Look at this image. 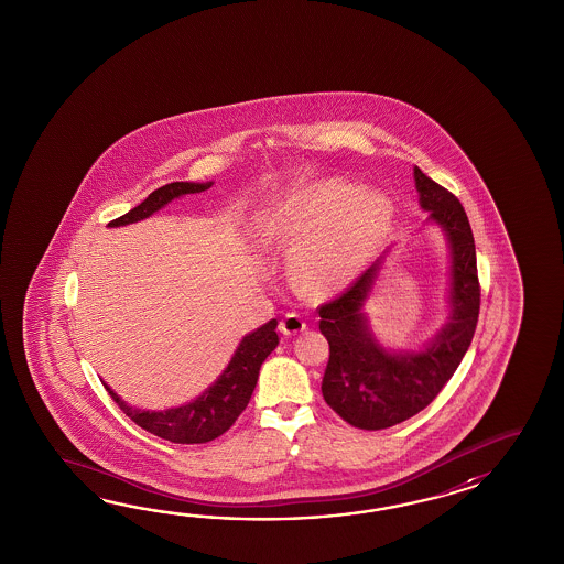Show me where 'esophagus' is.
Wrapping results in <instances>:
<instances>
[{"label":"esophagus","instance_id":"obj_1","mask_svg":"<svg viewBox=\"0 0 564 564\" xmlns=\"http://www.w3.org/2000/svg\"><path fill=\"white\" fill-rule=\"evenodd\" d=\"M304 328H306V321H304L300 314H296V312H288L286 316L280 321L282 335H299Z\"/></svg>","mask_w":564,"mask_h":564}]
</instances>
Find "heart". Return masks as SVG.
<instances>
[{"label":"heart","mask_w":564,"mask_h":564,"mask_svg":"<svg viewBox=\"0 0 564 564\" xmlns=\"http://www.w3.org/2000/svg\"><path fill=\"white\" fill-rule=\"evenodd\" d=\"M393 205L381 192L343 180H324L296 193L274 214L280 238L294 256V276L304 290L333 294L359 276L383 240Z\"/></svg>","instance_id":"1"}]
</instances>
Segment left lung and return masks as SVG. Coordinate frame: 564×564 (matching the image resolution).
<instances>
[{
  "instance_id": "8db88e82",
  "label": "left lung",
  "mask_w": 564,
  "mask_h": 564,
  "mask_svg": "<svg viewBox=\"0 0 564 564\" xmlns=\"http://www.w3.org/2000/svg\"><path fill=\"white\" fill-rule=\"evenodd\" d=\"M420 204L442 226L452 253L449 318L423 350L381 347L362 314L381 260L321 308V333L330 357L323 377L324 401L359 430H387L427 408L452 379L476 333L479 314L476 243L468 216L454 193L413 169Z\"/></svg>"
}]
</instances>
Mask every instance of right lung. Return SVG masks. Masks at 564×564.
Listing matches in <instances>:
<instances>
[{
  "label": "right lung",
  "mask_w": 564,
  "mask_h": 564,
  "mask_svg": "<svg viewBox=\"0 0 564 564\" xmlns=\"http://www.w3.org/2000/svg\"><path fill=\"white\" fill-rule=\"evenodd\" d=\"M209 187H212V181L209 183H187V181L167 183L151 193L143 204L132 207L129 214L112 219L108 226L119 228V226L141 221L144 217L153 216L161 207H165L169 202L177 199L181 195L202 193ZM276 326V318H272L258 330L243 336L240 347L236 348L226 371L219 375L216 383L207 387L202 395L181 408L165 409V411L134 409L127 405L108 384H105V389L127 417H131L139 427H143L161 440H167L173 444L212 442L221 433L228 432L240 417L241 411L248 408L250 397L258 383L260 367L265 357L278 347Z\"/></svg>",
  "instance_id": "right-lung-1"
}]
</instances>
